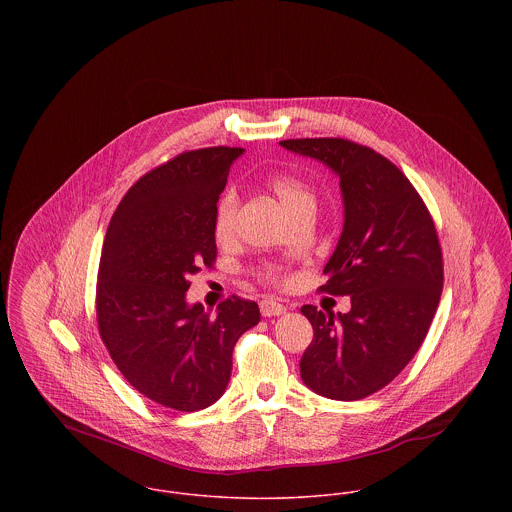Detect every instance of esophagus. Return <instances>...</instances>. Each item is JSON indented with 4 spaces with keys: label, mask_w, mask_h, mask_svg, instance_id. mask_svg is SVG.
<instances>
[{
    "label": "esophagus",
    "mask_w": 512,
    "mask_h": 512,
    "mask_svg": "<svg viewBox=\"0 0 512 512\" xmlns=\"http://www.w3.org/2000/svg\"><path fill=\"white\" fill-rule=\"evenodd\" d=\"M260 311L264 317H278L286 313V305L276 301V299H262L260 301Z\"/></svg>",
    "instance_id": "34e87169"
}]
</instances>
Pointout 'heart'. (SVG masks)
<instances>
[{"instance_id":"1","label":"heart","mask_w":512,"mask_h":512,"mask_svg":"<svg viewBox=\"0 0 512 512\" xmlns=\"http://www.w3.org/2000/svg\"><path fill=\"white\" fill-rule=\"evenodd\" d=\"M268 187L290 219L303 209L315 207L313 191L293 175H286V173L272 175L268 181ZM236 217H238V197L236 193L228 191L220 197L217 213H215V234L219 240L232 238L236 230Z\"/></svg>"}]
</instances>
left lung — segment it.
Here are the masks:
<instances>
[{
	"instance_id": "1",
	"label": "left lung",
	"mask_w": 512,
	"mask_h": 512,
	"mask_svg": "<svg viewBox=\"0 0 512 512\" xmlns=\"http://www.w3.org/2000/svg\"><path fill=\"white\" fill-rule=\"evenodd\" d=\"M280 146L339 177L345 219L321 290L349 295L351 311L301 307L313 327L301 380L325 398L361 400L392 382L426 339L443 288L436 226L404 173L374 149L341 138Z\"/></svg>"
}]
</instances>
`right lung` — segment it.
<instances>
[{"label": "right lung", "instance_id": "1", "mask_svg": "<svg viewBox=\"0 0 512 512\" xmlns=\"http://www.w3.org/2000/svg\"><path fill=\"white\" fill-rule=\"evenodd\" d=\"M242 147L185 151L146 173L110 220L96 286L100 337L124 378L179 412L224 394L232 351L258 325V303L232 295L211 317L189 278L217 258L215 213Z\"/></svg>", "mask_w": 512, "mask_h": 512}]
</instances>
